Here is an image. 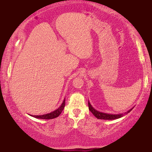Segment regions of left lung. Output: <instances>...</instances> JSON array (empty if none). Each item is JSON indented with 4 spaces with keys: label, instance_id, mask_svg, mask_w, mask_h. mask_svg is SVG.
<instances>
[{
    "label": "left lung",
    "instance_id": "obj_1",
    "mask_svg": "<svg viewBox=\"0 0 152 152\" xmlns=\"http://www.w3.org/2000/svg\"><path fill=\"white\" fill-rule=\"evenodd\" d=\"M88 108H89V110H91V112L97 118V119H104V120H113V119H119V118L122 117L124 116L125 115L127 114L128 113H129L131 110L133 109V108H132V109L129 110L127 112L124 113H121V114H117V115L108 114V113L99 112V111H98V110H96V109H94V108L92 107V105L91 104V103H90L89 101H88Z\"/></svg>",
    "mask_w": 152,
    "mask_h": 152
}]
</instances>
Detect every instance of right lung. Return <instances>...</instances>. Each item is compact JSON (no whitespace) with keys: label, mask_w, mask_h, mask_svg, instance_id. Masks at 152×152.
<instances>
[{"label":"right lung","mask_w":152,"mask_h":152,"mask_svg":"<svg viewBox=\"0 0 152 152\" xmlns=\"http://www.w3.org/2000/svg\"><path fill=\"white\" fill-rule=\"evenodd\" d=\"M65 107V99L64 100L62 104H61V106L56 109V110L53 112H51L50 113H48V114L43 115H31L32 117L37 118V119H54V118L58 117L59 115L61 114V113L62 112V110L64 109Z\"/></svg>","instance_id":"1"}]
</instances>
